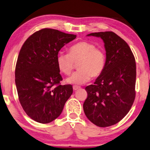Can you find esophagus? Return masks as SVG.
Listing matches in <instances>:
<instances>
[{"instance_id":"esophagus-1","label":"esophagus","mask_w":150,"mask_h":150,"mask_svg":"<svg viewBox=\"0 0 150 150\" xmlns=\"http://www.w3.org/2000/svg\"><path fill=\"white\" fill-rule=\"evenodd\" d=\"M73 90H74V91H77V90H78V89H80V87L77 86H73Z\"/></svg>"}]
</instances>
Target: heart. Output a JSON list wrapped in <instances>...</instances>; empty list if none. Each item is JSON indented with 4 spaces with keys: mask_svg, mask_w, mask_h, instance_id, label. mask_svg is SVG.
<instances>
[{
    "mask_svg": "<svg viewBox=\"0 0 150 150\" xmlns=\"http://www.w3.org/2000/svg\"><path fill=\"white\" fill-rule=\"evenodd\" d=\"M106 62V53L102 48L87 41L79 42L69 48V54L59 52L57 56V64L59 71L64 75H70L78 63L76 71L67 79L68 83H86L91 77L102 74Z\"/></svg>",
    "mask_w": 150,
    "mask_h": 150,
    "instance_id": "heart-1",
    "label": "heart"
}]
</instances>
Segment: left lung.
Instances as JSON below:
<instances>
[{
    "mask_svg": "<svg viewBox=\"0 0 150 150\" xmlns=\"http://www.w3.org/2000/svg\"><path fill=\"white\" fill-rule=\"evenodd\" d=\"M104 42L106 62L93 85L87 86L86 117L100 127L117 124L129 112L135 98L136 63L130 47L112 32L91 33Z\"/></svg>",
    "mask_w": 150,
    "mask_h": 150,
    "instance_id": "8db88e82",
    "label": "left lung"
}]
</instances>
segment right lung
<instances>
[{
	"instance_id": "obj_1",
	"label": "right lung",
	"mask_w": 150,
	"mask_h": 150,
	"mask_svg": "<svg viewBox=\"0 0 150 150\" xmlns=\"http://www.w3.org/2000/svg\"><path fill=\"white\" fill-rule=\"evenodd\" d=\"M75 38L74 34L44 28L30 35L20 50L15 67L18 97L35 121L46 124L59 117L72 94L71 85H61L57 56Z\"/></svg>"
}]
</instances>
